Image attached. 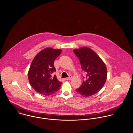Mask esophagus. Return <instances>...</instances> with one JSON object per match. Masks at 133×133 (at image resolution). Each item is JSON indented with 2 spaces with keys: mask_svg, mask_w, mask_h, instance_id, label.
Instances as JSON below:
<instances>
[{
  "mask_svg": "<svg viewBox=\"0 0 133 133\" xmlns=\"http://www.w3.org/2000/svg\"><path fill=\"white\" fill-rule=\"evenodd\" d=\"M72 76L70 75L69 77H67V78H64V79H65V80H71V79H72Z\"/></svg>",
  "mask_w": 133,
  "mask_h": 133,
  "instance_id": "obj_1",
  "label": "esophagus"
}]
</instances>
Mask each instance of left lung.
<instances>
[{"label": "left lung", "instance_id": "1", "mask_svg": "<svg viewBox=\"0 0 133 133\" xmlns=\"http://www.w3.org/2000/svg\"><path fill=\"white\" fill-rule=\"evenodd\" d=\"M79 59L81 69L86 73L85 80L76 92L83 97L94 95L103 87L107 80L105 64L95 52L87 47L73 50ZM84 78V77H83Z\"/></svg>", "mask_w": 133, "mask_h": 133}]
</instances>
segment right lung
<instances>
[{"label":"right lung","mask_w":133,"mask_h":133,"mask_svg":"<svg viewBox=\"0 0 133 133\" xmlns=\"http://www.w3.org/2000/svg\"><path fill=\"white\" fill-rule=\"evenodd\" d=\"M61 53V50L46 48L38 53L30 66L28 78L32 88L42 95H50L57 92L62 82L53 75L56 72L54 61Z\"/></svg>","instance_id":"add662e5"}]
</instances>
